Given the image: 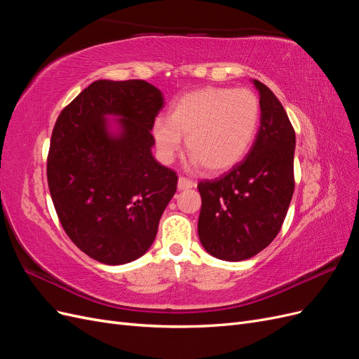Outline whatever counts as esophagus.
Listing matches in <instances>:
<instances>
[{
	"mask_svg": "<svg viewBox=\"0 0 359 359\" xmlns=\"http://www.w3.org/2000/svg\"><path fill=\"white\" fill-rule=\"evenodd\" d=\"M196 184H194L191 180L180 177L178 178V190H187V189H193Z\"/></svg>",
	"mask_w": 359,
	"mask_h": 359,
	"instance_id": "34e87169",
	"label": "esophagus"
}]
</instances>
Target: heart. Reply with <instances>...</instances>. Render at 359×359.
<instances>
[{
  "mask_svg": "<svg viewBox=\"0 0 359 359\" xmlns=\"http://www.w3.org/2000/svg\"><path fill=\"white\" fill-rule=\"evenodd\" d=\"M260 123L257 97L240 88H202L187 93L158 116L153 137L163 161H172L186 147L193 168L224 172L236 166L252 148Z\"/></svg>",
  "mask_w": 359,
  "mask_h": 359,
  "instance_id": "b5f03b06",
  "label": "heart"
}]
</instances>
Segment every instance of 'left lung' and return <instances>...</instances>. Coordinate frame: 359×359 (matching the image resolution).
Instances as JSON below:
<instances>
[{"instance_id":"left-lung-1","label":"left lung","mask_w":359,"mask_h":359,"mask_svg":"<svg viewBox=\"0 0 359 359\" xmlns=\"http://www.w3.org/2000/svg\"><path fill=\"white\" fill-rule=\"evenodd\" d=\"M253 83L260 104L253 147L224 175L198 184L201 244L211 256L227 262L253 257L273 243L295 189V130L274 93L256 79Z\"/></svg>"}]
</instances>
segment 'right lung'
Returning a JSON list of instances; mask_svg holds the SVG:
<instances>
[{"mask_svg": "<svg viewBox=\"0 0 359 359\" xmlns=\"http://www.w3.org/2000/svg\"><path fill=\"white\" fill-rule=\"evenodd\" d=\"M163 106L161 91L145 81L100 79L64 107L53 127V206L76 247L102 264L123 265L145 255L177 191V173L151 153V130Z\"/></svg>", "mask_w": 359, "mask_h": 359, "instance_id": "obj_1", "label": "right lung"}]
</instances>
